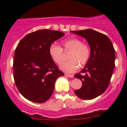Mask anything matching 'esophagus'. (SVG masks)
I'll use <instances>...</instances> for the list:
<instances>
[{"mask_svg": "<svg viewBox=\"0 0 127 127\" xmlns=\"http://www.w3.org/2000/svg\"><path fill=\"white\" fill-rule=\"evenodd\" d=\"M65 75H66V76L69 77H71V78H73L74 77V75H72V74H65Z\"/></svg>", "mask_w": 127, "mask_h": 127, "instance_id": "obj_1", "label": "esophagus"}]
</instances>
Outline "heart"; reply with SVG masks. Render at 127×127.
I'll return each instance as SVG.
<instances>
[{"instance_id":"obj_1","label":"heart","mask_w":127,"mask_h":127,"mask_svg":"<svg viewBox=\"0 0 127 127\" xmlns=\"http://www.w3.org/2000/svg\"><path fill=\"white\" fill-rule=\"evenodd\" d=\"M63 48L56 43H52L48 48V53L53 62L61 64L64 60V52H70L68 55L69 61L61 65L60 69L67 73L74 72L79 66L83 67L88 62L91 55L90 48L87 43L77 38H71L63 40Z\"/></svg>"}]
</instances>
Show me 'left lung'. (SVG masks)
Returning a JSON list of instances; mask_svg holds the SVG:
<instances>
[{
    "label": "left lung",
    "mask_w": 127,
    "mask_h": 127,
    "mask_svg": "<svg viewBox=\"0 0 127 127\" xmlns=\"http://www.w3.org/2000/svg\"><path fill=\"white\" fill-rule=\"evenodd\" d=\"M72 32L85 38L91 50L88 62L74 75L82 82V87L74 93L81 99H94L108 87L115 67V50L108 37L99 32L87 29Z\"/></svg>",
    "instance_id": "8db88e82"
}]
</instances>
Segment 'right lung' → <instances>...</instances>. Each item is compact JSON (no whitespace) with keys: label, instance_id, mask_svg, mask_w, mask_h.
I'll return each instance as SVG.
<instances>
[{"label":"right lung","instance_id":"obj_1","mask_svg":"<svg viewBox=\"0 0 127 127\" xmlns=\"http://www.w3.org/2000/svg\"><path fill=\"white\" fill-rule=\"evenodd\" d=\"M64 35L41 29L29 33L19 42L13 58V77L20 93L34 103L48 100L56 79L64 75L48 53L50 45Z\"/></svg>","mask_w":127,"mask_h":127}]
</instances>
